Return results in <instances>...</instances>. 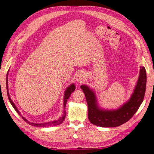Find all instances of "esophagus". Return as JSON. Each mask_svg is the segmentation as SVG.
Returning <instances> with one entry per match:
<instances>
[{
    "label": "esophagus",
    "mask_w": 154,
    "mask_h": 154,
    "mask_svg": "<svg viewBox=\"0 0 154 154\" xmlns=\"http://www.w3.org/2000/svg\"><path fill=\"white\" fill-rule=\"evenodd\" d=\"M85 79H86V77L85 76V74H83L82 73H80L76 76V81L78 83H83V82H84Z\"/></svg>",
    "instance_id": "esophagus-1"
}]
</instances>
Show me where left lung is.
I'll return each mask as SVG.
<instances>
[{"label":"left lung","instance_id":"8db88e82","mask_svg":"<svg viewBox=\"0 0 154 154\" xmlns=\"http://www.w3.org/2000/svg\"><path fill=\"white\" fill-rule=\"evenodd\" d=\"M146 73L145 68L140 66L136 85L130 99L117 109L107 110L99 106L94 91L86 85L80 88L84 92L88 105V118L90 122L101 127H116L132 118L143 101L146 91Z\"/></svg>","mask_w":154,"mask_h":154}]
</instances>
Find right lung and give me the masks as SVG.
I'll return each mask as SVG.
<instances>
[{
  "label": "right lung",
  "mask_w": 154,
  "mask_h": 154,
  "mask_svg": "<svg viewBox=\"0 0 154 154\" xmlns=\"http://www.w3.org/2000/svg\"><path fill=\"white\" fill-rule=\"evenodd\" d=\"M8 72L7 76H6V89H7V94H8V96L9 101H10V103L13 106L14 109L16 110L17 112L21 116V117L22 118V119H24L26 123L29 124L31 126H33V127H53V126L58 125L60 124H61L63 122L65 118H66V111L65 110V108H66V106L67 100L69 98V97H70V96H71V94H72V93L74 91H75V88H76V86H75V85L74 84V83H72V84H71L69 87H67V88L66 89V91H65L64 95H63V109H63V114H62V116H61V117H60L58 119L54 120V121H52V122H46V123H32V122H29V121L27 120V119H26L24 117H23V116H22V114H20V111L18 110V109H17V106L15 105V103H13V101L11 99V97L10 96V93H9V91H8Z\"/></svg>",
  "instance_id": "right-lung-1"
}]
</instances>
